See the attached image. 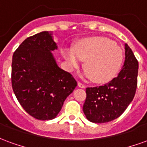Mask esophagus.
<instances>
[{
    "label": "esophagus",
    "mask_w": 147,
    "mask_h": 147,
    "mask_svg": "<svg viewBox=\"0 0 147 147\" xmlns=\"http://www.w3.org/2000/svg\"><path fill=\"white\" fill-rule=\"evenodd\" d=\"M78 86H79V87H80V88H85V87H86V86H85L83 83H80V82H78Z\"/></svg>",
    "instance_id": "esophagus-1"
}]
</instances>
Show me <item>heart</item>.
<instances>
[{
    "label": "heart",
    "mask_w": 147,
    "mask_h": 147,
    "mask_svg": "<svg viewBox=\"0 0 147 147\" xmlns=\"http://www.w3.org/2000/svg\"><path fill=\"white\" fill-rule=\"evenodd\" d=\"M64 57L71 67H78L80 60L85 61L86 76L94 83H106L120 70L123 51L120 46L105 38L95 37L82 40L72 48L64 50Z\"/></svg>",
    "instance_id": "obj_1"
}]
</instances>
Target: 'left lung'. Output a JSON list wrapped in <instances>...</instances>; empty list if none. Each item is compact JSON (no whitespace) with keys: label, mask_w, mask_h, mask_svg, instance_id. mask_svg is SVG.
Returning <instances> with one entry per match:
<instances>
[{"label":"left lung","mask_w":147,"mask_h":147,"mask_svg":"<svg viewBox=\"0 0 147 147\" xmlns=\"http://www.w3.org/2000/svg\"><path fill=\"white\" fill-rule=\"evenodd\" d=\"M125 60L117 77L104 86L87 87L83 113L93 123H107L117 119L131 102L137 88L139 63L125 44Z\"/></svg>","instance_id":"8db88e82"}]
</instances>
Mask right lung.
<instances>
[{"label": "right lung", "mask_w": 147, "mask_h": 147, "mask_svg": "<svg viewBox=\"0 0 147 147\" xmlns=\"http://www.w3.org/2000/svg\"><path fill=\"white\" fill-rule=\"evenodd\" d=\"M57 49L52 34L43 31L25 39L14 52L11 86L16 98L35 119H54L76 80L58 67L51 52Z\"/></svg>", "instance_id": "add662e5"}]
</instances>
